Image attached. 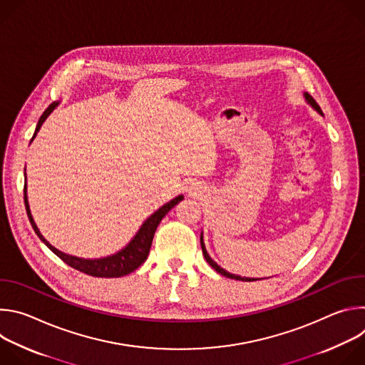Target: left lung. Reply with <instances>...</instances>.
<instances>
[{
  "instance_id": "8db88e82",
  "label": "left lung",
  "mask_w": 365,
  "mask_h": 365,
  "mask_svg": "<svg viewBox=\"0 0 365 365\" xmlns=\"http://www.w3.org/2000/svg\"><path fill=\"white\" fill-rule=\"evenodd\" d=\"M304 98H306V101H307V103H310L312 107H314L321 115H324L322 114V110H321V107L318 106L317 103V101L312 98L307 92H304ZM200 245H202V252H203V257H205V259L207 262V264H210L214 270H217L220 274H222V276H225V277H228V279H234V280H242V282H252V280H258V279H248V277H241V276H235V274H231V273H228V272H225L224 269H221L214 259L210 257V254H207V251H206V248H205V244H203V237H202V234H200Z\"/></svg>"
}]
</instances>
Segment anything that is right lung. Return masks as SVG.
Wrapping results in <instances>:
<instances>
[{"mask_svg":"<svg viewBox=\"0 0 365 365\" xmlns=\"http://www.w3.org/2000/svg\"><path fill=\"white\" fill-rule=\"evenodd\" d=\"M58 106V102L50 103L47 107V110L43 113V115L40 117L34 135L36 137L37 131L40 130L41 124L44 123V120L48 117V114L55 110V107ZM31 138V140H33ZM183 199L182 195L176 196L175 199H172L170 202H168L166 205H163L162 207H159L153 215H150V218H147V221L140 227L138 232L134 235V238L128 242L127 247H124L121 251H118L117 254H113L110 257H103V258H96V259H85V258H79V257H73L69 254H65L62 251H59L58 248H55L51 244H48L46 241V238L40 234L37 225L34 224V220L31 217L30 212V206H29V200H27V190H26V185H24V205H26V211H27V217L30 220V224L34 230V232L37 234V237L46 244L47 248H50L61 259L71 266L75 270H79L85 274L93 276V277H121L125 274H130L131 272H134L135 269H138L148 255L151 242H153V237L155 230H158V225L160 224V221L165 218V215L172 210V207L179 203Z\"/></svg>","mask_w":365,"mask_h":365,"instance_id":"add662e5","label":"right lung"}]
</instances>
